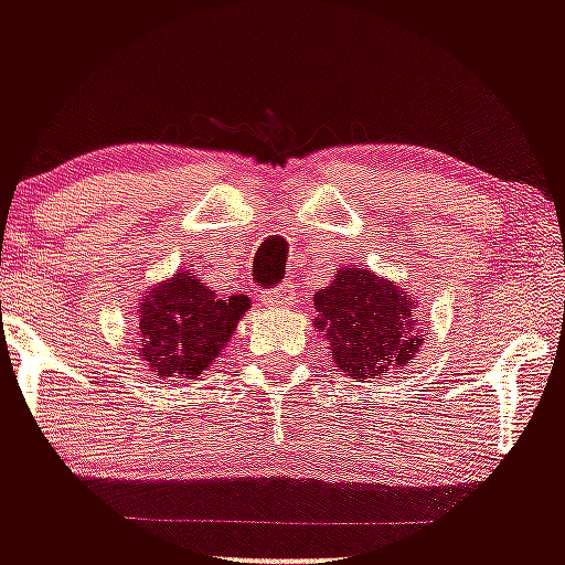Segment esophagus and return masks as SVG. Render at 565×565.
Instances as JSON below:
<instances>
[{"mask_svg":"<svg viewBox=\"0 0 565 565\" xmlns=\"http://www.w3.org/2000/svg\"><path fill=\"white\" fill-rule=\"evenodd\" d=\"M260 300L268 305V308H291V305H295V287H291L289 281H284L274 289H265Z\"/></svg>","mask_w":565,"mask_h":565,"instance_id":"esophagus-1","label":"esophagus"}]
</instances>
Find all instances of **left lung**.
Wrapping results in <instances>:
<instances>
[{
  "mask_svg": "<svg viewBox=\"0 0 565 565\" xmlns=\"http://www.w3.org/2000/svg\"><path fill=\"white\" fill-rule=\"evenodd\" d=\"M313 302L316 329L332 345L334 364L355 382L380 380L417 359L425 340L417 305L393 281L345 265L329 287L316 291Z\"/></svg>",
  "mask_w": 565,
  "mask_h": 565,
  "instance_id": "8db88e82",
  "label": "left lung"
}]
</instances>
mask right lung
Instances as JSON below:
<instances>
[{
  "mask_svg": "<svg viewBox=\"0 0 565 565\" xmlns=\"http://www.w3.org/2000/svg\"><path fill=\"white\" fill-rule=\"evenodd\" d=\"M249 308V297L233 295L217 300L201 278L180 270L146 295L138 313L142 364L157 380H196L236 332V323Z\"/></svg>",
  "mask_w": 565,
  "mask_h": 565,
  "instance_id": "add662e5",
  "label": "right lung"
}]
</instances>
